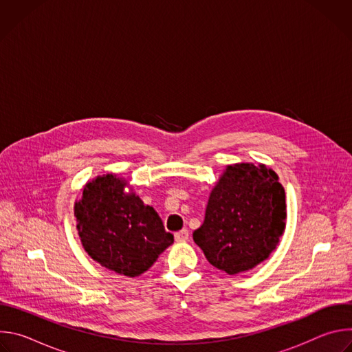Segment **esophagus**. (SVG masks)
Instances as JSON below:
<instances>
[{
	"mask_svg": "<svg viewBox=\"0 0 352 352\" xmlns=\"http://www.w3.org/2000/svg\"><path fill=\"white\" fill-rule=\"evenodd\" d=\"M188 239H189V232H188V230H181V231L175 232V241H178V242H185V241H188Z\"/></svg>",
	"mask_w": 352,
	"mask_h": 352,
	"instance_id": "esophagus-1",
	"label": "esophagus"
}]
</instances>
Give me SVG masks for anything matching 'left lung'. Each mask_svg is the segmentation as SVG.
I'll return each mask as SVG.
<instances>
[{"label":"left lung","instance_id":"8db88e82","mask_svg":"<svg viewBox=\"0 0 352 352\" xmlns=\"http://www.w3.org/2000/svg\"><path fill=\"white\" fill-rule=\"evenodd\" d=\"M285 192L265 164L227 166L213 188L195 243L227 274L254 269L276 249L285 228Z\"/></svg>","mask_w":352,"mask_h":352}]
</instances>
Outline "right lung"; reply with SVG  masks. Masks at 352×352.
Instances as JSON below:
<instances>
[{
    "label": "right lung",
    "instance_id": "add662e5",
    "mask_svg": "<svg viewBox=\"0 0 352 352\" xmlns=\"http://www.w3.org/2000/svg\"><path fill=\"white\" fill-rule=\"evenodd\" d=\"M125 186L114 174L97 177L85 185L74 210L87 255L109 270L136 277L152 267L174 235L157 212Z\"/></svg>",
    "mask_w": 352,
    "mask_h": 352
}]
</instances>
